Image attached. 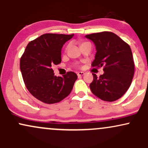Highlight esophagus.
Instances as JSON below:
<instances>
[{
  "instance_id": "1",
  "label": "esophagus",
  "mask_w": 148,
  "mask_h": 148,
  "mask_svg": "<svg viewBox=\"0 0 148 148\" xmlns=\"http://www.w3.org/2000/svg\"><path fill=\"white\" fill-rule=\"evenodd\" d=\"M84 74H85V73L83 72H79L77 73L78 76H84Z\"/></svg>"
}]
</instances>
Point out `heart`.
<instances>
[{"mask_svg":"<svg viewBox=\"0 0 148 148\" xmlns=\"http://www.w3.org/2000/svg\"><path fill=\"white\" fill-rule=\"evenodd\" d=\"M84 43H86V42H82V43H81V45H83V44H84Z\"/></svg>","mask_w":148,"mask_h":148,"instance_id":"b5f03b06","label":"heart"}]
</instances>
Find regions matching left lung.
<instances>
[{
    "mask_svg": "<svg viewBox=\"0 0 148 148\" xmlns=\"http://www.w3.org/2000/svg\"><path fill=\"white\" fill-rule=\"evenodd\" d=\"M96 47L92 67H103L104 73L97 77L92 74L90 84L92 92L99 99L114 101L124 95L130 87L134 74V62L130 45L111 32L86 35Z\"/></svg>",
    "mask_w": 148,
    "mask_h": 148,
    "instance_id": "left-lung-1",
    "label": "left lung"
}]
</instances>
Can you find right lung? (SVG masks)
<instances>
[{
	"instance_id": "add662e5",
	"label": "right lung",
	"mask_w": 148,
	"mask_h": 148,
	"mask_svg": "<svg viewBox=\"0 0 148 148\" xmlns=\"http://www.w3.org/2000/svg\"><path fill=\"white\" fill-rule=\"evenodd\" d=\"M72 35L47 33L30 42L20 60L25 87L42 102L55 103L70 94L77 75L73 72L54 75L51 66L61 62V49Z\"/></svg>"
}]
</instances>
